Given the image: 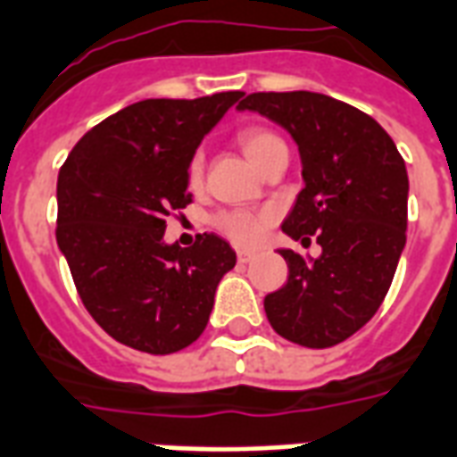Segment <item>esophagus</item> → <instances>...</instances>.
<instances>
[{
    "mask_svg": "<svg viewBox=\"0 0 457 457\" xmlns=\"http://www.w3.org/2000/svg\"><path fill=\"white\" fill-rule=\"evenodd\" d=\"M253 259V252H246V249H237V261L239 263H249Z\"/></svg>",
    "mask_w": 457,
    "mask_h": 457,
    "instance_id": "obj_1",
    "label": "esophagus"
}]
</instances>
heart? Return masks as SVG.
I'll use <instances>...</instances> for the list:
<instances>
[{
  "instance_id": "1",
  "label": "heart",
  "mask_w": 457,
  "mask_h": 457,
  "mask_svg": "<svg viewBox=\"0 0 457 457\" xmlns=\"http://www.w3.org/2000/svg\"><path fill=\"white\" fill-rule=\"evenodd\" d=\"M237 141L242 145L244 155L252 160L259 170L275 148L285 145L280 136L259 127L239 131ZM201 179H204V155L196 153L189 162V184L198 187ZM268 222H270V211H225V213L215 215V228L220 229L228 239H232L235 244H244V246H252V244L259 242L266 232Z\"/></svg>"
}]
</instances>
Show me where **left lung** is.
<instances>
[{"label":"left lung","mask_w":457,"mask_h":457,"mask_svg":"<svg viewBox=\"0 0 457 457\" xmlns=\"http://www.w3.org/2000/svg\"><path fill=\"white\" fill-rule=\"evenodd\" d=\"M237 110L290 131L304 189L283 232L304 246L321 244V256L312 261L280 252L290 275L263 299L268 321L290 343L333 347L378 312L393 283L405 249V160L378 121L323 93H252Z\"/></svg>","instance_id":"1"}]
</instances>
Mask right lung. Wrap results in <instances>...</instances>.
<instances>
[{
	"label": "right lung",
	"instance_id": "1",
	"mask_svg": "<svg viewBox=\"0 0 457 457\" xmlns=\"http://www.w3.org/2000/svg\"><path fill=\"white\" fill-rule=\"evenodd\" d=\"M141 100L93 127L57 177V244L83 306L117 343L172 354L204 333L237 253L222 237L165 244L167 218L191 204L189 162L242 97Z\"/></svg>",
	"mask_w": 457,
	"mask_h": 457
}]
</instances>
